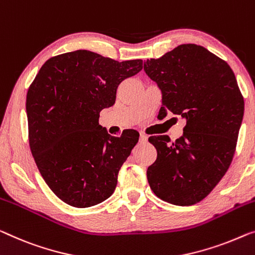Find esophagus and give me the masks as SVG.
Here are the masks:
<instances>
[{
  "label": "esophagus",
  "instance_id": "1",
  "mask_svg": "<svg viewBox=\"0 0 255 255\" xmlns=\"http://www.w3.org/2000/svg\"><path fill=\"white\" fill-rule=\"evenodd\" d=\"M146 140H147V136L145 134H143V132H140V134H139V142L145 143Z\"/></svg>",
  "mask_w": 255,
  "mask_h": 255
}]
</instances>
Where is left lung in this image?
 I'll use <instances>...</instances> for the list:
<instances>
[{"mask_svg":"<svg viewBox=\"0 0 255 255\" xmlns=\"http://www.w3.org/2000/svg\"><path fill=\"white\" fill-rule=\"evenodd\" d=\"M144 71L161 90L159 113L185 119L183 135L151 136L157 159L146 170L154 195L178 206L199 203L227 173L244 116V100L230 66L197 44H181Z\"/></svg>","mask_w":255,"mask_h":255,"instance_id":"8db88e82","label":"left lung"}]
</instances>
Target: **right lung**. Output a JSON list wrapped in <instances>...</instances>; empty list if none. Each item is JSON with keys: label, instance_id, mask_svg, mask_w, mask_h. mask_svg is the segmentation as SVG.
<instances>
[{"label": "right lung", "instance_id": "1", "mask_svg": "<svg viewBox=\"0 0 255 255\" xmlns=\"http://www.w3.org/2000/svg\"><path fill=\"white\" fill-rule=\"evenodd\" d=\"M142 68V59L117 62L77 50L48 59L29 86L30 151L45 183L64 203L86 208L115 192L139 134L130 129L111 136L98 124L100 112L116 103L120 83Z\"/></svg>", "mask_w": 255, "mask_h": 255}]
</instances>
